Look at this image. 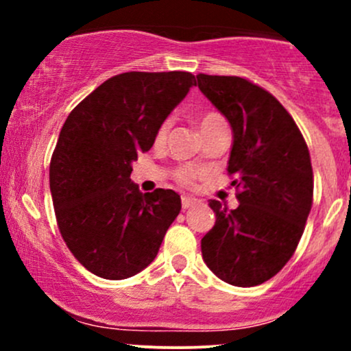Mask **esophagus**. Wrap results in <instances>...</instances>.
Instances as JSON below:
<instances>
[{
	"mask_svg": "<svg viewBox=\"0 0 351 351\" xmlns=\"http://www.w3.org/2000/svg\"><path fill=\"white\" fill-rule=\"evenodd\" d=\"M196 203H198V199L191 198V196H183V198H181V208L183 209L191 208L193 204H196Z\"/></svg>",
	"mask_w": 351,
	"mask_h": 351,
	"instance_id": "esophagus-1",
	"label": "esophagus"
}]
</instances>
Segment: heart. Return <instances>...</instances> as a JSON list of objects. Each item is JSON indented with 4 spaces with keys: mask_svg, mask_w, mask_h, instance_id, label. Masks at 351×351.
<instances>
[{
    "mask_svg": "<svg viewBox=\"0 0 351 351\" xmlns=\"http://www.w3.org/2000/svg\"><path fill=\"white\" fill-rule=\"evenodd\" d=\"M219 122H224V119L219 114H216V112H208V114L201 115L199 117L201 132H203L204 128L213 127V125H216ZM170 125H171L170 120H165V122L160 125L158 130H156V134H155V143L156 145L165 142V138H167V135H168V130H170ZM195 176H196V171L193 170V168H189V167L178 168V170H176V173H175V178L183 184H191L193 180H195Z\"/></svg>",
    "mask_w": 351,
    "mask_h": 351,
    "instance_id": "heart-1",
    "label": "heart"
}]
</instances>
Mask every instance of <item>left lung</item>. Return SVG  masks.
Here are the masks:
<instances>
[{
	"label": "left lung",
	"mask_w": 351,
	"mask_h": 351,
	"mask_svg": "<svg viewBox=\"0 0 351 351\" xmlns=\"http://www.w3.org/2000/svg\"><path fill=\"white\" fill-rule=\"evenodd\" d=\"M198 87L232 128L228 173L239 206L211 199L216 223L201 239L204 263L221 280L252 287L295 252L313 201L310 153L282 104L251 80L198 74Z\"/></svg>",
	"instance_id": "1"
}]
</instances>
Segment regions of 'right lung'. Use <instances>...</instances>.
Masks as SVG:
<instances>
[{
    "mask_svg": "<svg viewBox=\"0 0 351 351\" xmlns=\"http://www.w3.org/2000/svg\"><path fill=\"white\" fill-rule=\"evenodd\" d=\"M195 84L191 72H123L88 94L60 128L49 167L56 219L75 259L102 279L143 271L180 215L178 193H140L130 173Z\"/></svg>",
    "mask_w": 351,
    "mask_h": 351,
    "instance_id": "right-lung-1",
    "label": "right lung"
}]
</instances>
